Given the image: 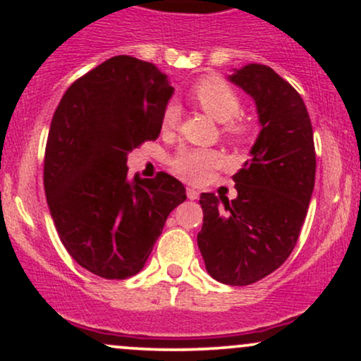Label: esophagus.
Returning <instances> with one entry per match:
<instances>
[{"mask_svg":"<svg viewBox=\"0 0 361 361\" xmlns=\"http://www.w3.org/2000/svg\"><path fill=\"white\" fill-rule=\"evenodd\" d=\"M198 190H195V188H186V197L190 198V200H197L198 198Z\"/></svg>","mask_w":361,"mask_h":361,"instance_id":"esophagus-1","label":"esophagus"}]
</instances>
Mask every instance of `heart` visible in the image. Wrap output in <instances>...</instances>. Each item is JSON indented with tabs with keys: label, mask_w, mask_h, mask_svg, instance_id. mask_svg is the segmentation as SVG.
Here are the masks:
<instances>
[{
	"label": "heart",
	"mask_w": 361,
	"mask_h": 361,
	"mask_svg": "<svg viewBox=\"0 0 361 361\" xmlns=\"http://www.w3.org/2000/svg\"><path fill=\"white\" fill-rule=\"evenodd\" d=\"M193 100L197 105L210 115L214 120L221 123H227V130L231 134H241V123L233 122L241 111V100L238 93L221 78H205L192 90ZM180 118V106L176 103H169L163 111V127H176ZM221 161L217 152L205 151V149H183L173 157V166L180 175L192 181H198L205 178L209 169L215 168Z\"/></svg>",
	"instance_id": "1"
}]
</instances>
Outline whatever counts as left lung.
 Segmentation results:
<instances>
[{"instance_id": "obj_1", "label": "left lung", "mask_w": 361, "mask_h": 361, "mask_svg": "<svg viewBox=\"0 0 361 361\" xmlns=\"http://www.w3.org/2000/svg\"><path fill=\"white\" fill-rule=\"evenodd\" d=\"M227 80L255 102L259 134L233 176L238 197L200 195L197 243L212 279L250 285L280 268L295 247L312 197L316 151L304 100L271 68L246 64Z\"/></svg>"}]
</instances>
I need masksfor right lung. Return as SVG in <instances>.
I'll use <instances>...</instances> for the list:
<instances>
[{"label":"right lung","instance_id":"obj_1","mask_svg":"<svg viewBox=\"0 0 361 361\" xmlns=\"http://www.w3.org/2000/svg\"><path fill=\"white\" fill-rule=\"evenodd\" d=\"M173 88L154 64L115 56L74 81L56 109L44 159L49 210L82 268L123 280L144 268L169 212L186 200L168 173L128 178L127 156L156 140Z\"/></svg>","mask_w":361,"mask_h":361}]
</instances>
